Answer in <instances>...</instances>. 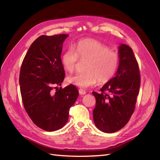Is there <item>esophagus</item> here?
<instances>
[{
  "label": "esophagus",
  "mask_w": 160,
  "mask_h": 160,
  "mask_svg": "<svg viewBox=\"0 0 160 160\" xmlns=\"http://www.w3.org/2000/svg\"><path fill=\"white\" fill-rule=\"evenodd\" d=\"M78 91H79V93L80 95H84V94H86V93H87L86 91L82 89H80Z\"/></svg>",
  "instance_id": "1"
}]
</instances>
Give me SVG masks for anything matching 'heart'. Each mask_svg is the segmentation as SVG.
Returning <instances> with one entry per match:
<instances>
[{"mask_svg":"<svg viewBox=\"0 0 160 160\" xmlns=\"http://www.w3.org/2000/svg\"><path fill=\"white\" fill-rule=\"evenodd\" d=\"M76 52L69 47L61 56L64 69L73 72L79 62V58L88 61L85 73L68 76L67 82L80 88L93 86L96 82L106 83L115 76L119 66V55L110 50L109 47L98 40L85 39L76 45Z\"/></svg>","mask_w":160,"mask_h":160,"instance_id":"heart-1","label":"heart"}]
</instances>
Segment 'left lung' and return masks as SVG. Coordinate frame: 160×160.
Listing matches in <instances>:
<instances>
[{"label": "left lung", "mask_w": 160, "mask_h": 160, "mask_svg": "<svg viewBox=\"0 0 160 160\" xmlns=\"http://www.w3.org/2000/svg\"><path fill=\"white\" fill-rule=\"evenodd\" d=\"M120 62L115 76L100 89L93 91L96 107L93 111L94 123L104 132L120 130L128 123L135 111L140 87L138 63L130 47H119Z\"/></svg>", "instance_id": "left-lung-1"}]
</instances>
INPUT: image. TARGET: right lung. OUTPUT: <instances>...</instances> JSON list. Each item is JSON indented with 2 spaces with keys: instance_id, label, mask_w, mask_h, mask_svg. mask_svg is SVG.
<instances>
[{
  "instance_id": "right-lung-1",
  "label": "right lung",
  "mask_w": 160,
  "mask_h": 160,
  "mask_svg": "<svg viewBox=\"0 0 160 160\" xmlns=\"http://www.w3.org/2000/svg\"><path fill=\"white\" fill-rule=\"evenodd\" d=\"M69 35L40 36L30 46L20 67L22 103L37 127L47 131L62 128L78 97L73 84L59 89L65 73L61 62L62 45ZM56 88V92L53 89Z\"/></svg>"
}]
</instances>
